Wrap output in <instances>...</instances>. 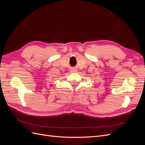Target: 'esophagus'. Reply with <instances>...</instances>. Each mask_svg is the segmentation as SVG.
<instances>
[{"mask_svg":"<svg viewBox=\"0 0 145 145\" xmlns=\"http://www.w3.org/2000/svg\"><path fill=\"white\" fill-rule=\"evenodd\" d=\"M77 71L76 68H72L71 69V70H70V71H71V72H76V71Z\"/></svg>","mask_w":145,"mask_h":145,"instance_id":"34e87169","label":"esophagus"}]
</instances>
